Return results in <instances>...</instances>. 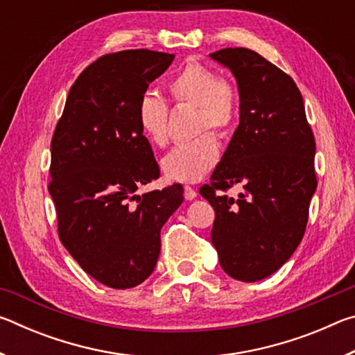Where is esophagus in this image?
<instances>
[{
  "instance_id": "esophagus-1",
  "label": "esophagus",
  "mask_w": 355,
  "mask_h": 355,
  "mask_svg": "<svg viewBox=\"0 0 355 355\" xmlns=\"http://www.w3.org/2000/svg\"><path fill=\"white\" fill-rule=\"evenodd\" d=\"M197 197V191L194 188H191V186H184V199L186 200H192Z\"/></svg>"
}]
</instances>
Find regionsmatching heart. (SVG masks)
<instances>
[{
  "label": "heart",
  "mask_w": 355,
  "mask_h": 355,
  "mask_svg": "<svg viewBox=\"0 0 355 355\" xmlns=\"http://www.w3.org/2000/svg\"><path fill=\"white\" fill-rule=\"evenodd\" d=\"M167 92L175 105L194 106L192 133L194 139L183 142L163 158V173L169 182L196 183L213 169L219 159V137H227L235 130L241 97L236 84L225 76H218L207 65L188 61L169 81ZM137 125L144 136L156 147L169 142V106L155 95H142L136 110Z\"/></svg>",
  "instance_id": "heart-1"
}]
</instances>
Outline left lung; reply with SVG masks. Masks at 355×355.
Returning <instances> with one entry per match:
<instances>
[{
	"mask_svg": "<svg viewBox=\"0 0 355 355\" xmlns=\"http://www.w3.org/2000/svg\"><path fill=\"white\" fill-rule=\"evenodd\" d=\"M211 59L236 78L239 125L200 188L214 208L211 243L220 268L241 282L266 279L302 241L316 191L315 136L290 75L249 48H224ZM239 184L236 200L225 192Z\"/></svg>",
	"mask_w": 355,
	"mask_h": 355,
	"instance_id": "8db88e82",
	"label": "left lung"
}]
</instances>
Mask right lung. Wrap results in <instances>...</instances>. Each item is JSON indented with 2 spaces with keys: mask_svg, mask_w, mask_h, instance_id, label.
<instances>
[{
  "mask_svg": "<svg viewBox=\"0 0 355 355\" xmlns=\"http://www.w3.org/2000/svg\"><path fill=\"white\" fill-rule=\"evenodd\" d=\"M173 55L110 53L70 87L51 139V182L59 239L95 280L116 290L142 284L161 250V228L183 202V186L137 196L159 166L137 125V103Z\"/></svg>",
  "mask_w": 355,
  "mask_h": 355,
  "instance_id": "obj_1",
  "label": "right lung"
}]
</instances>
